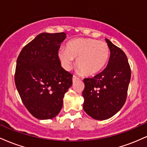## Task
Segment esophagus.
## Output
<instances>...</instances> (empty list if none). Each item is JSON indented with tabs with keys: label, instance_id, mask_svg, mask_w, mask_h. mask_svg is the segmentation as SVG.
Instances as JSON below:
<instances>
[{
	"label": "esophagus",
	"instance_id": "1",
	"mask_svg": "<svg viewBox=\"0 0 147 147\" xmlns=\"http://www.w3.org/2000/svg\"><path fill=\"white\" fill-rule=\"evenodd\" d=\"M79 77H76L75 75H73V77H72V82H75V81L79 80Z\"/></svg>",
	"mask_w": 147,
	"mask_h": 147
}]
</instances>
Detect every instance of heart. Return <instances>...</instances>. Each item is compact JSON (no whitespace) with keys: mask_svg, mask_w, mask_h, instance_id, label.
<instances>
[{"mask_svg":"<svg viewBox=\"0 0 147 147\" xmlns=\"http://www.w3.org/2000/svg\"><path fill=\"white\" fill-rule=\"evenodd\" d=\"M109 56L110 49L106 42L87 38L72 40L67 48L58 51V57L65 70H70L74 59H77V68L86 76L94 75L102 70Z\"/></svg>","mask_w":147,"mask_h":147,"instance_id":"obj_1","label":"heart"}]
</instances>
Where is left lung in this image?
Masks as SVG:
<instances>
[{
	"instance_id": "1",
	"label": "left lung",
	"mask_w": 147,
	"mask_h": 147,
	"mask_svg": "<svg viewBox=\"0 0 147 147\" xmlns=\"http://www.w3.org/2000/svg\"><path fill=\"white\" fill-rule=\"evenodd\" d=\"M111 51L106 68L92 78L84 79V111L97 120L115 115L125 104L131 80V68L123 50L106 38Z\"/></svg>"
}]
</instances>
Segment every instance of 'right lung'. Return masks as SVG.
Listing matches in <instances>:
<instances>
[{"label":"right lung","mask_w":147,"mask_h":147,"mask_svg":"<svg viewBox=\"0 0 147 147\" xmlns=\"http://www.w3.org/2000/svg\"><path fill=\"white\" fill-rule=\"evenodd\" d=\"M66 34L41 33L22 49L16 61L15 84L24 106L34 117L59 113L72 86V74L61 65L58 51Z\"/></svg>","instance_id":"obj_1"}]
</instances>
